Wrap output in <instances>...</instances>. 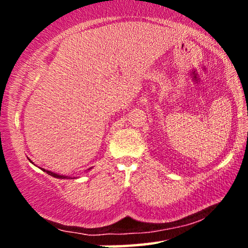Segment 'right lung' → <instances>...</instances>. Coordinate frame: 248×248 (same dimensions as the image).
<instances>
[{
	"instance_id": "right-lung-1",
	"label": "right lung",
	"mask_w": 248,
	"mask_h": 248,
	"mask_svg": "<svg viewBox=\"0 0 248 248\" xmlns=\"http://www.w3.org/2000/svg\"><path fill=\"white\" fill-rule=\"evenodd\" d=\"M43 171H45V172H46V173H49L50 176H53V177H56V178H67V176L57 175V173H55V172H51V171H49V170H45V169H43Z\"/></svg>"
}]
</instances>
